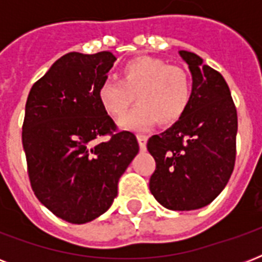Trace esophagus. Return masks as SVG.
Here are the masks:
<instances>
[{"mask_svg":"<svg viewBox=\"0 0 262 262\" xmlns=\"http://www.w3.org/2000/svg\"><path fill=\"white\" fill-rule=\"evenodd\" d=\"M137 141H139V145H140V148H141V149H145V148H147V141H148V137L147 136H137Z\"/></svg>","mask_w":262,"mask_h":262,"instance_id":"1","label":"esophagus"}]
</instances>
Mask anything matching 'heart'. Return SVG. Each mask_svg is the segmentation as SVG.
Instances as JSON below:
<instances>
[{"label": "heart", "mask_w": 262, "mask_h": 262, "mask_svg": "<svg viewBox=\"0 0 262 262\" xmlns=\"http://www.w3.org/2000/svg\"><path fill=\"white\" fill-rule=\"evenodd\" d=\"M96 95L104 111L115 118L127 110L136 95L139 104L119 119V126L145 130L158 119L168 126L185 114L191 84L182 68L154 57H137L121 68L119 81L104 80Z\"/></svg>", "instance_id": "heart-1"}]
</instances>
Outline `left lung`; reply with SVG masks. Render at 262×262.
Masks as SVG:
<instances>
[{
	"mask_svg": "<svg viewBox=\"0 0 262 262\" xmlns=\"http://www.w3.org/2000/svg\"><path fill=\"white\" fill-rule=\"evenodd\" d=\"M178 53L190 71V102L172 126L148 140L156 162L149 190L170 211H194L211 204L231 177L238 117L223 76L194 53Z\"/></svg>",
	"mask_w": 262,
	"mask_h": 262,
	"instance_id": "obj_1",
	"label": "left lung"
}]
</instances>
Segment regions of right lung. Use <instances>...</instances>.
<instances>
[{
    "label": "right lung",
    "instance_id": "add662e5",
    "mask_svg": "<svg viewBox=\"0 0 262 262\" xmlns=\"http://www.w3.org/2000/svg\"><path fill=\"white\" fill-rule=\"evenodd\" d=\"M117 61L110 51L68 53L32 85L26 103L23 148L35 195L59 219L84 224L111 207L118 181L139 154L130 132L98 100ZM110 134L106 142L98 140Z\"/></svg>",
    "mask_w": 262,
    "mask_h": 262
}]
</instances>
